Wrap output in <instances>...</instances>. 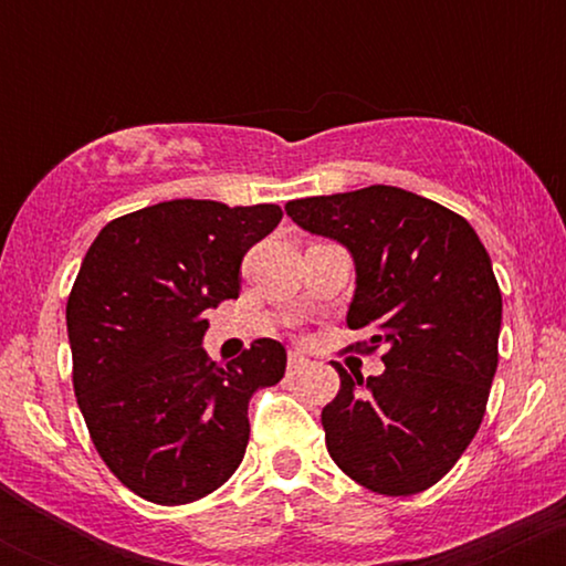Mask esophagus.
<instances>
[{
	"mask_svg": "<svg viewBox=\"0 0 566 566\" xmlns=\"http://www.w3.org/2000/svg\"><path fill=\"white\" fill-rule=\"evenodd\" d=\"M305 367H308V359H305L303 354H297V350H292L290 359H287V373L297 375V373H303Z\"/></svg>",
	"mask_w": 566,
	"mask_h": 566,
	"instance_id": "1",
	"label": "esophagus"
}]
</instances>
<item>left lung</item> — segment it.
<instances>
[{"label": "left lung", "mask_w": 566, "mask_h": 566, "mask_svg": "<svg viewBox=\"0 0 566 566\" xmlns=\"http://www.w3.org/2000/svg\"><path fill=\"white\" fill-rule=\"evenodd\" d=\"M303 231L333 239L356 269L348 327L386 346L380 375H340L322 409L337 469L378 495H415L458 463L482 426L497 369L503 297L465 218L396 186L284 205Z\"/></svg>", "instance_id": "1"}]
</instances>
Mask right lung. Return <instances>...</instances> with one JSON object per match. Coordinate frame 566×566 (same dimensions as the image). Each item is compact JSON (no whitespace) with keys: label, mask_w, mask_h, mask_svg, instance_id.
Returning <instances> with one entry per match:
<instances>
[{"label":"right lung","mask_w":566,"mask_h":566,"mask_svg":"<svg viewBox=\"0 0 566 566\" xmlns=\"http://www.w3.org/2000/svg\"><path fill=\"white\" fill-rule=\"evenodd\" d=\"M282 207L172 199L106 223L66 305L74 394L103 463L135 495L180 505L242 463L258 388L284 378L287 350L261 337L231 365L201 348L205 314L239 297L242 258Z\"/></svg>","instance_id":"obj_1"}]
</instances>
